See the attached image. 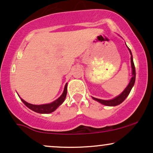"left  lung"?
<instances>
[{
  "instance_id": "1",
  "label": "left lung",
  "mask_w": 153,
  "mask_h": 153,
  "mask_svg": "<svg viewBox=\"0 0 153 153\" xmlns=\"http://www.w3.org/2000/svg\"><path fill=\"white\" fill-rule=\"evenodd\" d=\"M129 49V48H128ZM129 52H130L131 54V70H132V77H131L130 82L128 84V85L124 89V91L120 95H119L118 96L115 97L114 99H111V100H102V99H96V98H94L95 101H97L98 102L102 103L103 105H105V106H117V105L120 104L122 103L124 100L126 99V98L127 97L128 95L129 94L130 91L132 88V87L134 86V82H135V77H136V73H135V67H134V62H133V58H132V54H131V50H129Z\"/></svg>"
}]
</instances>
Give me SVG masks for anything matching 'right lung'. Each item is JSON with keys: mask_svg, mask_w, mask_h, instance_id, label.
<instances>
[{"mask_svg": "<svg viewBox=\"0 0 153 153\" xmlns=\"http://www.w3.org/2000/svg\"><path fill=\"white\" fill-rule=\"evenodd\" d=\"M67 95V84L65 86L64 91H63L62 94L57 99V100L53 101V102L50 103H47V104H42V105H34L31 104V103H27L26 101L21 99L22 101V102L26 105V106L29 108H30L31 110L34 111L36 112V113H40V114H50L53 112L54 111L57 109L58 107L60 106L62 103L64 102L65 99L66 98Z\"/></svg>", "mask_w": 153, "mask_h": 153, "instance_id": "obj_1", "label": "right lung"}]
</instances>
